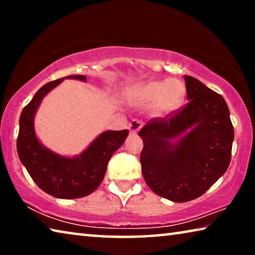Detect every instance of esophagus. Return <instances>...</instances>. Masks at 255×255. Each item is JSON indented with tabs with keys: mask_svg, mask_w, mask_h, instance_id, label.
Listing matches in <instances>:
<instances>
[{
	"mask_svg": "<svg viewBox=\"0 0 255 255\" xmlns=\"http://www.w3.org/2000/svg\"><path fill=\"white\" fill-rule=\"evenodd\" d=\"M141 127H143V123L138 119H132L128 125V129L129 131H130V133H136Z\"/></svg>",
	"mask_w": 255,
	"mask_h": 255,
	"instance_id": "obj_1",
	"label": "esophagus"
}]
</instances>
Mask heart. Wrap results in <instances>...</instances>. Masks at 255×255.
<instances>
[{
	"instance_id": "obj_1",
	"label": "heart",
	"mask_w": 255,
	"mask_h": 255,
	"mask_svg": "<svg viewBox=\"0 0 255 255\" xmlns=\"http://www.w3.org/2000/svg\"><path fill=\"white\" fill-rule=\"evenodd\" d=\"M185 97V86L174 79L149 81L132 89L128 99L144 107H156L158 116H167L178 110Z\"/></svg>"
}]
</instances>
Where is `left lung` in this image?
Segmentation results:
<instances>
[{
	"mask_svg": "<svg viewBox=\"0 0 255 255\" xmlns=\"http://www.w3.org/2000/svg\"><path fill=\"white\" fill-rule=\"evenodd\" d=\"M184 81L187 105L165 118L150 119L138 132L144 143L140 164L146 183L175 202L202 196L225 173L234 139L224 98L195 77L184 75Z\"/></svg>",
	"mask_w": 255,
	"mask_h": 255,
	"instance_id": "8db88e82",
	"label": "left lung"
}]
</instances>
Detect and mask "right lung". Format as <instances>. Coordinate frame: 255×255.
Here are the masks:
<instances>
[{"label": "right lung", "instance_id": "right-lung-1", "mask_svg": "<svg viewBox=\"0 0 255 255\" xmlns=\"http://www.w3.org/2000/svg\"><path fill=\"white\" fill-rule=\"evenodd\" d=\"M66 79L86 81L84 75ZM64 79L51 81L38 90L20 116L16 150L20 161L42 191L60 199H75L92 193L105 178L108 162L124 144L128 130H107L99 135L80 156L64 157L47 149L37 139L33 117L40 102Z\"/></svg>", "mask_w": 255, "mask_h": 255}]
</instances>
